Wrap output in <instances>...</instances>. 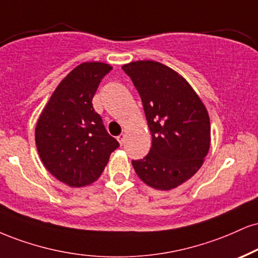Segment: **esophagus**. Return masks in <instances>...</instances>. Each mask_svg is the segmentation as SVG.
<instances>
[{"instance_id": "34e87169", "label": "esophagus", "mask_w": 258, "mask_h": 258, "mask_svg": "<svg viewBox=\"0 0 258 258\" xmlns=\"http://www.w3.org/2000/svg\"><path fill=\"white\" fill-rule=\"evenodd\" d=\"M125 138H126L125 133H121L120 136H117V137H116V139H117V141H119V143H120L121 145H122L123 143H125Z\"/></svg>"}]
</instances>
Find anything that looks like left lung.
Returning a JSON list of instances; mask_svg holds the SVG:
<instances>
[{"label":"left lung","mask_w":258,"mask_h":258,"mask_svg":"<svg viewBox=\"0 0 258 258\" xmlns=\"http://www.w3.org/2000/svg\"><path fill=\"white\" fill-rule=\"evenodd\" d=\"M143 102L150 151L132 164L145 184L170 190L201 168L210 147L208 111L194 89L172 68L156 61L122 66Z\"/></svg>","instance_id":"1"}]
</instances>
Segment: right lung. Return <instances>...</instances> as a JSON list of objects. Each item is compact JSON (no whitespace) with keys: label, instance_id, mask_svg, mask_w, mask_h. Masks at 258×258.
I'll return each instance as SVG.
<instances>
[{"label":"right lung","instance_id":"obj_1","mask_svg":"<svg viewBox=\"0 0 258 258\" xmlns=\"http://www.w3.org/2000/svg\"><path fill=\"white\" fill-rule=\"evenodd\" d=\"M110 71L102 62L74 68L58 84L37 122L40 160L55 178L72 187L97 180L120 145L92 105L99 83Z\"/></svg>","mask_w":258,"mask_h":258}]
</instances>
